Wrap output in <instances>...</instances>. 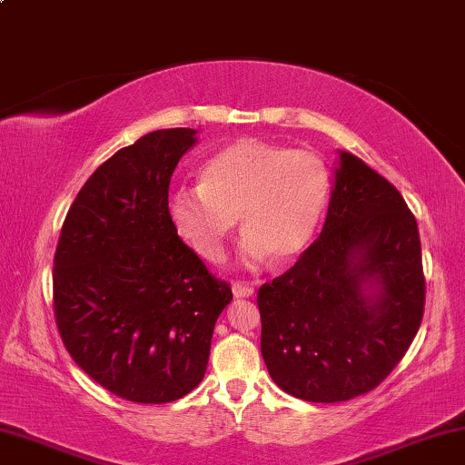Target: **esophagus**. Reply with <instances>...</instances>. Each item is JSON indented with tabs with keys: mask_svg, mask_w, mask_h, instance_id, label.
<instances>
[{
	"mask_svg": "<svg viewBox=\"0 0 465 465\" xmlns=\"http://www.w3.org/2000/svg\"><path fill=\"white\" fill-rule=\"evenodd\" d=\"M232 291H233L235 297H252V295H254V287L246 285V282H233Z\"/></svg>",
	"mask_w": 465,
	"mask_h": 465,
	"instance_id": "1",
	"label": "esophagus"
}]
</instances>
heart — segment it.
Listing matches in <instances>:
<instances>
[{
  "instance_id": "b5f03b06",
  "label": "heart",
  "mask_w": 465,
  "mask_h": 465,
  "mask_svg": "<svg viewBox=\"0 0 465 465\" xmlns=\"http://www.w3.org/2000/svg\"><path fill=\"white\" fill-rule=\"evenodd\" d=\"M330 199V174L316 153L238 139L201 168V184L168 196V219L180 240L215 262L240 215L242 262L254 269L293 262L310 246Z\"/></svg>"
}]
</instances>
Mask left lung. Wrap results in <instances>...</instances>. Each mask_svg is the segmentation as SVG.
<instances>
[{
    "label": "left lung",
    "instance_id": "obj_1",
    "mask_svg": "<svg viewBox=\"0 0 465 465\" xmlns=\"http://www.w3.org/2000/svg\"><path fill=\"white\" fill-rule=\"evenodd\" d=\"M338 155L320 238L258 289L261 351L272 381L324 404L377 388L406 355L424 310L414 215L363 160Z\"/></svg>",
    "mask_w": 465,
    "mask_h": 465
}]
</instances>
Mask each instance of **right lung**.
Instances as JSON below:
<instances>
[{
	"mask_svg": "<svg viewBox=\"0 0 465 465\" xmlns=\"http://www.w3.org/2000/svg\"><path fill=\"white\" fill-rule=\"evenodd\" d=\"M194 129L147 133L88 178L54 252V318L69 355L102 388L166 404L203 381L232 289L168 219V188Z\"/></svg>",
	"mask_w": 465,
	"mask_h": 465,
	"instance_id": "1",
	"label": "right lung"
}]
</instances>
